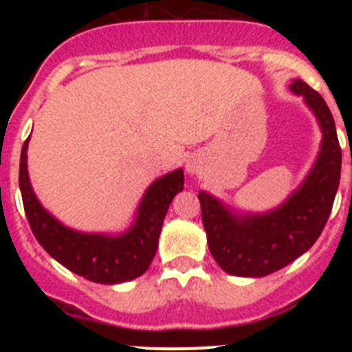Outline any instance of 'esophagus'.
<instances>
[{"label":"esophagus","mask_w":352,"mask_h":352,"mask_svg":"<svg viewBox=\"0 0 352 352\" xmlns=\"http://www.w3.org/2000/svg\"><path fill=\"white\" fill-rule=\"evenodd\" d=\"M186 173L190 174V176H194V174H197L199 170V166H197V162L194 160V158H190V160H186V166H185Z\"/></svg>","instance_id":"obj_1"}]
</instances>
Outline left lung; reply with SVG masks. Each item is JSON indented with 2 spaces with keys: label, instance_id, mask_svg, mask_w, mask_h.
<instances>
[{
  "label": "left lung",
  "instance_id": "obj_1",
  "mask_svg": "<svg viewBox=\"0 0 352 352\" xmlns=\"http://www.w3.org/2000/svg\"><path fill=\"white\" fill-rule=\"evenodd\" d=\"M316 116L322 139L312 169L280 206L264 213L229 208L210 192H199L208 247L229 275L259 278L303 256L321 236L340 183L342 149L331 111L309 84L289 86Z\"/></svg>",
  "mask_w": 352,
  "mask_h": 352
}]
</instances>
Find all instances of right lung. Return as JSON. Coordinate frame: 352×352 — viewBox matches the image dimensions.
Returning <instances> with one entry per match:
<instances>
[{"instance_id": "1", "label": "right lung", "mask_w": 352, "mask_h": 352, "mask_svg": "<svg viewBox=\"0 0 352 352\" xmlns=\"http://www.w3.org/2000/svg\"><path fill=\"white\" fill-rule=\"evenodd\" d=\"M28 142L30 138L21 151L19 186L31 231L43 250L67 270L96 284H121L141 276L157 254L169 204L183 190V169L164 174L146 188L125 232H82L61 223L35 195L28 174Z\"/></svg>"}]
</instances>
